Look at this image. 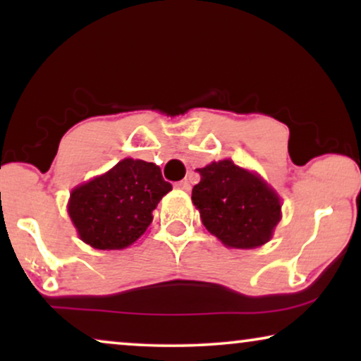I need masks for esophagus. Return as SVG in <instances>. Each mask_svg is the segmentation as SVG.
I'll list each match as a JSON object with an SVG mask.
<instances>
[{
	"instance_id": "1",
	"label": "esophagus",
	"mask_w": 361,
	"mask_h": 361,
	"mask_svg": "<svg viewBox=\"0 0 361 361\" xmlns=\"http://www.w3.org/2000/svg\"><path fill=\"white\" fill-rule=\"evenodd\" d=\"M174 187H176V189H179V190H185V192H189V190H190V184H189V182H187V180H179V182H176Z\"/></svg>"
}]
</instances>
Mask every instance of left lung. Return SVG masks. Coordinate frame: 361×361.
I'll list each match as a JSON object with an SVG mask.
<instances>
[{
	"label": "left lung",
	"instance_id": "obj_1",
	"mask_svg": "<svg viewBox=\"0 0 361 361\" xmlns=\"http://www.w3.org/2000/svg\"><path fill=\"white\" fill-rule=\"evenodd\" d=\"M200 182L192 202L202 224L228 248L251 250L268 243L281 220L279 195L256 174L224 159L197 169Z\"/></svg>",
	"mask_w": 361,
	"mask_h": 361
}]
</instances>
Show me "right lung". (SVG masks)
<instances>
[{
  "label": "right lung",
  "instance_id": "right-lung-1",
  "mask_svg": "<svg viewBox=\"0 0 361 361\" xmlns=\"http://www.w3.org/2000/svg\"><path fill=\"white\" fill-rule=\"evenodd\" d=\"M169 190L159 166L126 157L75 187L67 209L82 241L97 250H123L145 233L152 210Z\"/></svg>",
  "mask_w": 361,
  "mask_h": 361
}]
</instances>
